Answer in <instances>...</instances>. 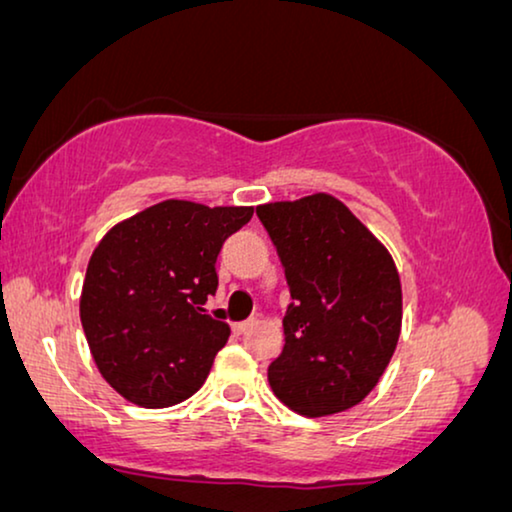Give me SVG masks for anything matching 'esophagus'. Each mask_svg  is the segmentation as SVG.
I'll return each mask as SVG.
<instances>
[{"mask_svg":"<svg viewBox=\"0 0 512 512\" xmlns=\"http://www.w3.org/2000/svg\"><path fill=\"white\" fill-rule=\"evenodd\" d=\"M250 326H253V322H236V324H232V331L234 333H243V331H248Z\"/></svg>","mask_w":512,"mask_h":512,"instance_id":"esophagus-1","label":"esophagus"}]
</instances>
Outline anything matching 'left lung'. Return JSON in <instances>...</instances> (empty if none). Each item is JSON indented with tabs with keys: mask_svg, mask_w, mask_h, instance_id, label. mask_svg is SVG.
<instances>
[{
	"mask_svg": "<svg viewBox=\"0 0 512 512\" xmlns=\"http://www.w3.org/2000/svg\"><path fill=\"white\" fill-rule=\"evenodd\" d=\"M292 294L285 347L269 365L276 398L319 418L361 402L398 347L402 287L395 262L338 197L259 204Z\"/></svg>",
	"mask_w": 512,
	"mask_h": 512,
	"instance_id": "left-lung-1",
	"label": "left lung"
}]
</instances>
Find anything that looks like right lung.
Segmentation results:
<instances>
[{
    "instance_id": "right-lung-1",
    "label": "right lung",
    "mask_w": 512,
    "mask_h": 512,
    "mask_svg": "<svg viewBox=\"0 0 512 512\" xmlns=\"http://www.w3.org/2000/svg\"><path fill=\"white\" fill-rule=\"evenodd\" d=\"M253 207L165 200L121 220L87 264L80 319L103 379L140 407H172L207 379L230 326L207 315L216 259Z\"/></svg>"
}]
</instances>
